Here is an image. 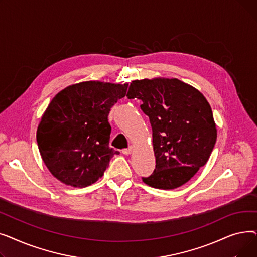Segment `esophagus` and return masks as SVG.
<instances>
[{"mask_svg": "<svg viewBox=\"0 0 257 257\" xmlns=\"http://www.w3.org/2000/svg\"><path fill=\"white\" fill-rule=\"evenodd\" d=\"M132 150H133L132 147H129V148H127V149L121 150V152H123V154H125V155H129V154H131Z\"/></svg>", "mask_w": 257, "mask_h": 257, "instance_id": "esophagus-1", "label": "esophagus"}]
</instances>
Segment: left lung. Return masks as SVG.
Returning <instances> with one entry per match:
<instances>
[{
	"label": "left lung",
	"mask_w": 257,
	"mask_h": 257,
	"mask_svg": "<svg viewBox=\"0 0 257 257\" xmlns=\"http://www.w3.org/2000/svg\"><path fill=\"white\" fill-rule=\"evenodd\" d=\"M128 99L142 100L152 127L155 169L143 181L173 190L203 167L217 141L210 105L203 94L178 79H144L130 83Z\"/></svg>",
	"instance_id": "8db88e82"
}]
</instances>
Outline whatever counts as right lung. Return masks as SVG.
Wrapping results in <instances>:
<instances>
[{
    "mask_svg": "<svg viewBox=\"0 0 257 257\" xmlns=\"http://www.w3.org/2000/svg\"><path fill=\"white\" fill-rule=\"evenodd\" d=\"M128 84L87 81L58 92L37 128L36 140L47 168L61 182L84 187L103 176L111 157L108 114L125 97Z\"/></svg>",
    "mask_w": 257,
    "mask_h": 257,
    "instance_id": "obj_1",
    "label": "right lung"
}]
</instances>
